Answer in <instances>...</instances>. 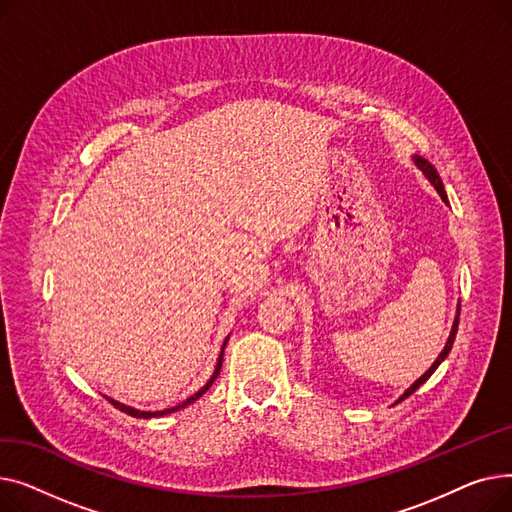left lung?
<instances>
[{
  "label": "left lung",
  "mask_w": 512,
  "mask_h": 512,
  "mask_svg": "<svg viewBox=\"0 0 512 512\" xmlns=\"http://www.w3.org/2000/svg\"><path fill=\"white\" fill-rule=\"evenodd\" d=\"M413 161H415V166L425 174V178L429 180V182H432L434 184V188H436V191H438V195L442 197V201L444 203H448V197H446V191H444V184H442V180H440V176H438V172H436V168L432 166V164H429V161L427 159H423V157H419V155H413ZM459 315H461V305H459V309H456V317H454V324H452V330H450V336H448V340H446V346H444V351L438 355V359L434 361V365L432 367H429L423 375H421V378L405 392V394H402L396 402H400V400H405L407 396H411L421 384H425L427 380H429V375H432L436 369H438V365L448 357V353H450V348H452V342H454V336H456V328H459Z\"/></svg>",
  "instance_id": "obj_1"
}]
</instances>
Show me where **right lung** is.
I'll use <instances>...</instances> for the list:
<instances>
[{"mask_svg": "<svg viewBox=\"0 0 512 512\" xmlns=\"http://www.w3.org/2000/svg\"><path fill=\"white\" fill-rule=\"evenodd\" d=\"M226 342H228V338L224 340V344H222V353H220V357H218V365H215V371H213V375L209 378V382L199 390V392H195L191 398H186L184 402H180V405H176V407H172V409H164V411H139V409H132V407H126V405H122V402H118V400H112V398H107L112 402V405L116 407V409H120L122 413H126V415H130V417H137V419H151V417H164V415H170V413H174V411H180V409H184V407H188L191 405V402H195L197 398H201L209 388H211V384H213V380L218 378L220 375V369H222V361H224V346H226Z\"/></svg>", "mask_w": 512, "mask_h": 512, "instance_id": "right-lung-1", "label": "right lung"}]
</instances>
